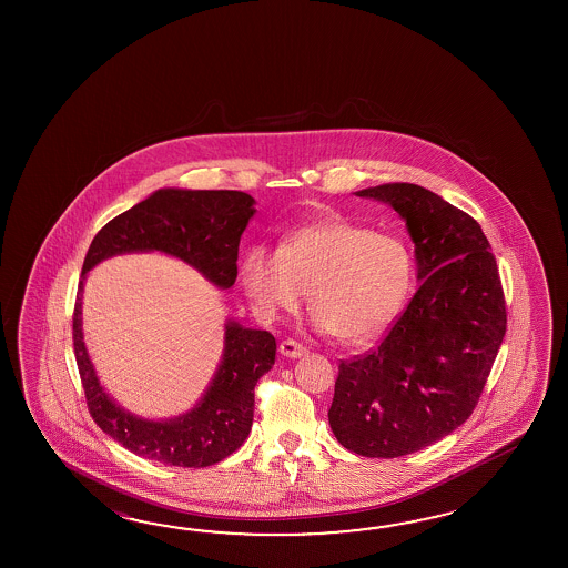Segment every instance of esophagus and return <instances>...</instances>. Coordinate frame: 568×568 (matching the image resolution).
Returning <instances> with one entry per match:
<instances>
[{
    "instance_id": "obj_1",
    "label": "esophagus",
    "mask_w": 568,
    "mask_h": 568,
    "mask_svg": "<svg viewBox=\"0 0 568 568\" xmlns=\"http://www.w3.org/2000/svg\"><path fill=\"white\" fill-rule=\"evenodd\" d=\"M280 355L290 357V359H298L302 355H306V347H302L301 343H296L292 338H286L280 343Z\"/></svg>"
}]
</instances>
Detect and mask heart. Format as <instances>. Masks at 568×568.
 Segmentation results:
<instances>
[{"label": "heart", "instance_id": "heart-1", "mask_svg": "<svg viewBox=\"0 0 568 568\" xmlns=\"http://www.w3.org/2000/svg\"><path fill=\"white\" fill-rule=\"evenodd\" d=\"M240 280L266 321L296 313L308 290L314 326L341 343L362 345L396 318L412 284L406 243L349 219L292 230L278 252L250 247Z\"/></svg>", "mask_w": 568, "mask_h": 568}]
</instances>
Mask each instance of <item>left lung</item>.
I'll return each mask as SVG.
<instances>
[{
  "instance_id": "1",
  "label": "left lung",
  "mask_w": 568,
  "mask_h": 568,
  "mask_svg": "<svg viewBox=\"0 0 568 568\" xmlns=\"http://www.w3.org/2000/svg\"><path fill=\"white\" fill-rule=\"evenodd\" d=\"M355 194L404 219L420 286L377 349L341 362L328 424L355 455L396 459L471 416L506 335V301L491 245L467 213L410 182Z\"/></svg>"
}]
</instances>
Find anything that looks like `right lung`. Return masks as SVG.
I'll use <instances>...</instances> for the list:
<instances>
[{
    "instance_id": "obj_1",
    "label": "right lung",
    "mask_w": 568,
    "mask_h": 568,
    "mask_svg": "<svg viewBox=\"0 0 568 568\" xmlns=\"http://www.w3.org/2000/svg\"><path fill=\"white\" fill-rule=\"evenodd\" d=\"M254 215V196L242 191L158 189L111 219L91 242L74 302V357L93 420L138 457L201 469L242 447L254 423L255 384L276 362V338L227 318L221 362L193 408L164 420L138 416L109 396L89 357L81 316L87 274L113 255L160 252L230 290L237 278L240 240Z\"/></svg>"
}]
</instances>
